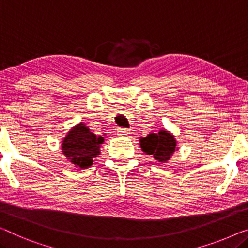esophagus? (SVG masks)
<instances>
[{
    "label": "esophagus",
    "mask_w": 248,
    "mask_h": 248,
    "mask_svg": "<svg viewBox=\"0 0 248 248\" xmlns=\"http://www.w3.org/2000/svg\"><path fill=\"white\" fill-rule=\"evenodd\" d=\"M117 131H118V134H119V135H129V134H130V130H129V129H125V128H119Z\"/></svg>",
    "instance_id": "obj_1"
}]
</instances>
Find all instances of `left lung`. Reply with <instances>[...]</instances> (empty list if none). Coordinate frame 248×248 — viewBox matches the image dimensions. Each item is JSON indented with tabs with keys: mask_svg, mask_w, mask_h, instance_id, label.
<instances>
[{
	"mask_svg": "<svg viewBox=\"0 0 248 248\" xmlns=\"http://www.w3.org/2000/svg\"><path fill=\"white\" fill-rule=\"evenodd\" d=\"M140 146L147 155L154 156L155 159L159 162L169 160L177 148L173 136L165 130H160L158 134L151 132L145 138H141Z\"/></svg>",
	"mask_w": 248,
	"mask_h": 248,
	"instance_id": "1",
	"label": "left lung"
}]
</instances>
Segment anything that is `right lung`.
I'll use <instances>...</instances> for the list:
<instances>
[{
    "mask_svg": "<svg viewBox=\"0 0 248 248\" xmlns=\"http://www.w3.org/2000/svg\"><path fill=\"white\" fill-rule=\"evenodd\" d=\"M103 140V137H97L89 131L84 124H79L66 135L62 143V151L78 167L88 168L93 164V158L99 155V148Z\"/></svg>",
    "mask_w": 248,
    "mask_h": 248,
    "instance_id": "right-lung-1",
    "label": "right lung"
}]
</instances>
